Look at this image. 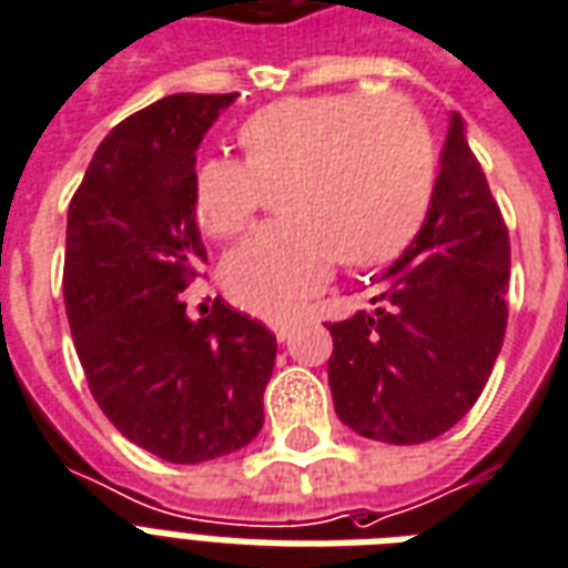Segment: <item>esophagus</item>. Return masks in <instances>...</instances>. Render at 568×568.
I'll use <instances>...</instances> for the list:
<instances>
[{
  "mask_svg": "<svg viewBox=\"0 0 568 568\" xmlns=\"http://www.w3.org/2000/svg\"><path fill=\"white\" fill-rule=\"evenodd\" d=\"M272 331H275V337H278L281 343H287V339L293 337V331H296V322H275Z\"/></svg>",
  "mask_w": 568,
  "mask_h": 568,
  "instance_id": "34e87169",
  "label": "esophagus"
}]
</instances>
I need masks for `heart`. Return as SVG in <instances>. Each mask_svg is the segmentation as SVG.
Listing matches in <instances>:
<instances>
[{
    "instance_id": "b5f03b06",
    "label": "heart",
    "mask_w": 568,
    "mask_h": 568,
    "mask_svg": "<svg viewBox=\"0 0 568 568\" xmlns=\"http://www.w3.org/2000/svg\"><path fill=\"white\" fill-rule=\"evenodd\" d=\"M243 163L205 158L193 172V213L213 240L252 225L275 193L278 225L222 263V287L263 320H287L331 281L334 257L372 270L407 248L434 184V140L396 97L325 93L255 111L237 129Z\"/></svg>"
}]
</instances>
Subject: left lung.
<instances>
[{
  "label": "left lung",
  "instance_id": "8db88e82",
  "mask_svg": "<svg viewBox=\"0 0 568 568\" xmlns=\"http://www.w3.org/2000/svg\"><path fill=\"white\" fill-rule=\"evenodd\" d=\"M510 240L466 122L452 113L428 216L372 293L375 311L331 322L328 384L361 437L416 446L478 402L507 328Z\"/></svg>",
  "mask_w": 568,
  "mask_h": 568
}]
</instances>
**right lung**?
I'll list each match as a JSON object with an SVG mask.
<instances>
[{"label":"right lung","mask_w":568,"mask_h":568,"mask_svg":"<svg viewBox=\"0 0 568 568\" xmlns=\"http://www.w3.org/2000/svg\"><path fill=\"white\" fill-rule=\"evenodd\" d=\"M237 93H175L102 140L67 216L63 302L90 393L122 437L170 464L248 446L263 428L275 334L222 298L190 320L207 261L196 149Z\"/></svg>","instance_id":"obj_1"}]
</instances>
